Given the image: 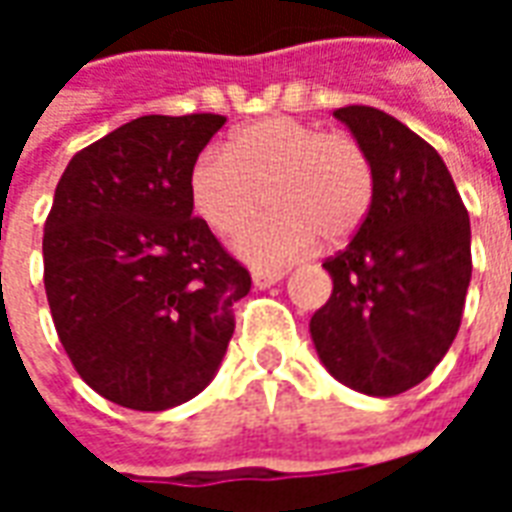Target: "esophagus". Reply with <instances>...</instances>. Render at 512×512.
<instances>
[{"label":"esophagus","mask_w":512,"mask_h":512,"mask_svg":"<svg viewBox=\"0 0 512 512\" xmlns=\"http://www.w3.org/2000/svg\"><path fill=\"white\" fill-rule=\"evenodd\" d=\"M282 279H285V271H255V274H252V282H255V288L260 290L271 288V285H277Z\"/></svg>","instance_id":"obj_1"}]
</instances>
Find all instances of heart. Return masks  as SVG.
Masks as SVG:
<instances>
[{
    "instance_id": "1",
    "label": "heart",
    "mask_w": 512,
    "mask_h": 512,
    "mask_svg": "<svg viewBox=\"0 0 512 512\" xmlns=\"http://www.w3.org/2000/svg\"><path fill=\"white\" fill-rule=\"evenodd\" d=\"M191 205L222 238H233L266 208V222L235 241V255L257 268H282L310 255L318 238L345 244L373 202V167L354 136L293 117L246 123L222 156H202L189 175Z\"/></svg>"
}]
</instances>
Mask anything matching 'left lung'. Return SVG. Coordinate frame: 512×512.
<instances>
[{
	"mask_svg": "<svg viewBox=\"0 0 512 512\" xmlns=\"http://www.w3.org/2000/svg\"><path fill=\"white\" fill-rule=\"evenodd\" d=\"M334 117L365 147L373 202L354 241L329 257L334 288L310 337L340 384L392 397L450 351L472 279V230L447 164L400 120L373 106Z\"/></svg>",
	"mask_w": 512,
	"mask_h": 512,
	"instance_id": "left-lung-1",
	"label": "left lung"
}]
</instances>
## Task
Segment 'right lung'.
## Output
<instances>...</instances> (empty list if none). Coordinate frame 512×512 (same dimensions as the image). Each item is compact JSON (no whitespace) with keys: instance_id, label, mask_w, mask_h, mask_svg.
<instances>
[{"instance_id":"1","label":"right lung","mask_w":512,"mask_h":512,"mask_svg":"<svg viewBox=\"0 0 512 512\" xmlns=\"http://www.w3.org/2000/svg\"><path fill=\"white\" fill-rule=\"evenodd\" d=\"M219 115H145L84 147L43 227V285L76 373L134 411L200 395L252 279L194 219L191 167Z\"/></svg>"}]
</instances>
